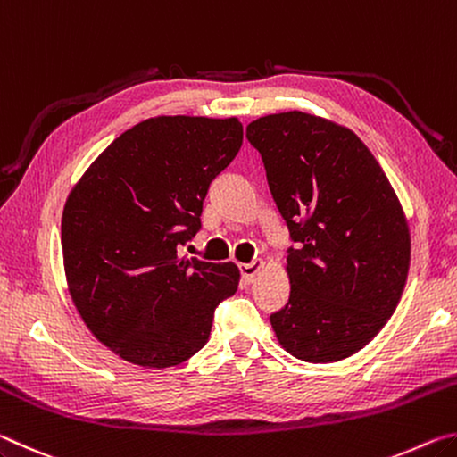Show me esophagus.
I'll return each instance as SVG.
<instances>
[{
    "mask_svg": "<svg viewBox=\"0 0 457 457\" xmlns=\"http://www.w3.org/2000/svg\"><path fill=\"white\" fill-rule=\"evenodd\" d=\"M262 262H250V264H242L239 266V274H242V278L245 282H252L253 278H256V274L262 270Z\"/></svg>",
    "mask_w": 457,
    "mask_h": 457,
    "instance_id": "esophagus-1",
    "label": "esophagus"
}]
</instances>
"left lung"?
<instances>
[{"label":"left lung","instance_id":"1","mask_svg":"<svg viewBox=\"0 0 457 457\" xmlns=\"http://www.w3.org/2000/svg\"><path fill=\"white\" fill-rule=\"evenodd\" d=\"M290 231V298L270 314L286 351L332 362L361 351L391 319L411 244L381 165L349 129L290 111L245 129Z\"/></svg>","mask_w":457,"mask_h":457}]
</instances>
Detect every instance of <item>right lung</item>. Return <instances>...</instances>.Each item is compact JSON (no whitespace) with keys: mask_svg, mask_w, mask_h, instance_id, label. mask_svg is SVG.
Masks as SVG:
<instances>
[{"mask_svg":"<svg viewBox=\"0 0 457 457\" xmlns=\"http://www.w3.org/2000/svg\"><path fill=\"white\" fill-rule=\"evenodd\" d=\"M244 141L237 119L157 117L100 153L62 215L68 290L100 343L165 369L204 349L237 266L179 258L204 199Z\"/></svg>","mask_w":457,"mask_h":457,"instance_id":"1","label":"right lung"}]
</instances>
